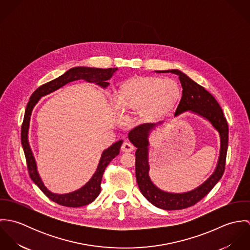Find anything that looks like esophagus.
<instances>
[{
  "label": "esophagus",
  "mask_w": 250,
  "mask_h": 250,
  "mask_svg": "<svg viewBox=\"0 0 250 250\" xmlns=\"http://www.w3.org/2000/svg\"><path fill=\"white\" fill-rule=\"evenodd\" d=\"M134 149H135L134 145L129 142H124L121 146V150L123 152H132Z\"/></svg>",
  "instance_id": "obj_1"
}]
</instances>
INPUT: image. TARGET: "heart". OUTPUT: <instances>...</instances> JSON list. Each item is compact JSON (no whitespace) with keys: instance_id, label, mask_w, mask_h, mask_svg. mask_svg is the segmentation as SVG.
<instances>
[{"instance_id":"heart-1","label":"heart","mask_w":250,"mask_h":250,"mask_svg":"<svg viewBox=\"0 0 250 250\" xmlns=\"http://www.w3.org/2000/svg\"><path fill=\"white\" fill-rule=\"evenodd\" d=\"M179 85L170 79L143 76L124 82L117 93V105L125 111H140L144 122L153 123L167 116L180 100Z\"/></svg>"}]
</instances>
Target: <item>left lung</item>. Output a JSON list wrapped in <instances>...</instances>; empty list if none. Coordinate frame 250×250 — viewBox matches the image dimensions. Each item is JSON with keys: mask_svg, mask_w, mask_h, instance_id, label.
Wrapping results in <instances>:
<instances>
[{"mask_svg": "<svg viewBox=\"0 0 250 250\" xmlns=\"http://www.w3.org/2000/svg\"><path fill=\"white\" fill-rule=\"evenodd\" d=\"M179 76L183 93L175 116L190 110L206 118L218 132L220 137V152L214 173L198 188L183 193L167 192L157 188L149 177L148 137L156 126L153 123H144L130 131V142L137 147L136 151V177L143 196L154 206L163 210H182L193 206L206 196L224 173L226 154L228 148V123L223 111L214 96L203 86L192 81L183 72L176 69L167 70Z\"/></svg>", "mask_w": 250, "mask_h": 250, "instance_id": "8db88e82", "label": "left lung"}]
</instances>
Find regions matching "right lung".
I'll return each mask as SVG.
<instances>
[{
  "label": "right lung",
  "mask_w": 250,
  "mask_h": 250,
  "mask_svg": "<svg viewBox=\"0 0 250 250\" xmlns=\"http://www.w3.org/2000/svg\"><path fill=\"white\" fill-rule=\"evenodd\" d=\"M116 70L117 68L102 69V68H91V67H74L69 69L68 71L65 72L61 77L39 86L32 94L30 101L27 105L25 115H24V120L22 123V128H21V143H22L26 161H27L29 174L31 179L34 181V183L42 190V192L49 199H51L52 201L60 205L75 208V207L85 206L91 203L92 201H94L101 191V181H102L105 168L110 163V161L119 154V150L123 142L121 140L113 143L111 146H109L103 152L95 173L83 188L66 194L53 193L47 189V188L44 186L43 182L41 181V179L38 175V172L36 169V160L28 141L30 119H31L33 108L42 96H45L61 88L64 84L76 80L83 79L89 83H96V84L105 88L109 84L107 82V80H109V78Z\"/></svg>",
  "instance_id": "add662e5"
}]
</instances>
